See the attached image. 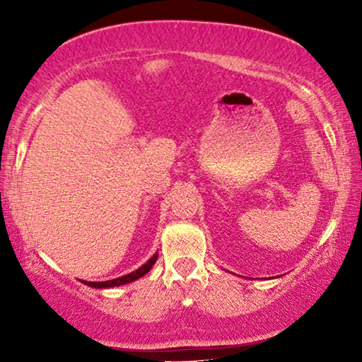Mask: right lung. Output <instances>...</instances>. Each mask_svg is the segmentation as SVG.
Returning <instances> with one entry per match:
<instances>
[{"instance_id":"1","label":"right lung","mask_w":362,"mask_h":362,"mask_svg":"<svg viewBox=\"0 0 362 362\" xmlns=\"http://www.w3.org/2000/svg\"><path fill=\"white\" fill-rule=\"evenodd\" d=\"M156 259H158V254L153 255L151 259L148 260L145 265H141L140 269H138V270L132 272V274H128V275H123V276H120V279H115V280H108V281H83V284L88 285V286H92V288H108V286H118V285H125V284H130V281L136 280V279H141L143 275L148 274V272H150L151 267L155 265Z\"/></svg>"}]
</instances>
